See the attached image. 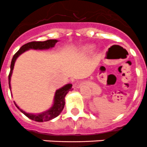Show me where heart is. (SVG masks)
Wrapping results in <instances>:
<instances>
[{
  "label": "heart",
  "instance_id": "1",
  "mask_svg": "<svg viewBox=\"0 0 147 147\" xmlns=\"http://www.w3.org/2000/svg\"><path fill=\"white\" fill-rule=\"evenodd\" d=\"M94 47L92 45H85L81 48L80 51L83 54H89L93 50Z\"/></svg>",
  "mask_w": 147,
  "mask_h": 147
}]
</instances>
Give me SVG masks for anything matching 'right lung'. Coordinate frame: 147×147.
Masks as SVG:
<instances>
[{
	"label": "right lung",
	"instance_id": "1",
	"mask_svg": "<svg viewBox=\"0 0 147 147\" xmlns=\"http://www.w3.org/2000/svg\"><path fill=\"white\" fill-rule=\"evenodd\" d=\"M57 42V40H45V41H42H42H34V42H30L25 44V45H23L19 49L18 52L13 56V58L11 59V66H10V72L9 75V85L10 91H11V84H10L11 76V74H12L13 69H14L15 61L18 59V57L20 54H23V53L25 52V51H26L30 50V49H34V50H46V49H51V48L55 46V44ZM71 88H72V85L71 84H67L65 86L57 90L55 92V95H54V103H53L52 107H51L49 110H46V111L43 113H28L25 112L22 109H20V107H18V105H16L15 102H15V106L20 110V112L23 113L28 119L37 122L48 121H50L56 118L61 113L65 106V97L66 94L70 90H72Z\"/></svg>",
	"mask_w": 147,
	"mask_h": 147
}]
</instances>
